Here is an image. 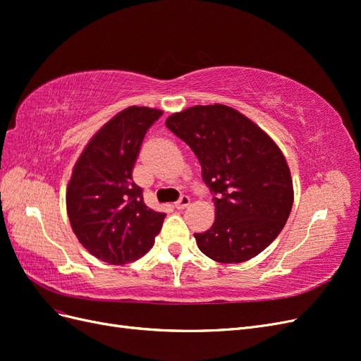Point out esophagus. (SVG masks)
<instances>
[{"mask_svg":"<svg viewBox=\"0 0 361 361\" xmlns=\"http://www.w3.org/2000/svg\"><path fill=\"white\" fill-rule=\"evenodd\" d=\"M190 202H191V199L188 197V195H182V197L176 203H174V207H176V209H185V207L190 204Z\"/></svg>","mask_w":361,"mask_h":361,"instance_id":"obj_1","label":"esophagus"}]
</instances>
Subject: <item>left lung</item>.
Masks as SVG:
<instances>
[{
  "instance_id": "8db88e82",
  "label": "left lung",
  "mask_w": 361,
  "mask_h": 361,
  "mask_svg": "<svg viewBox=\"0 0 361 361\" xmlns=\"http://www.w3.org/2000/svg\"><path fill=\"white\" fill-rule=\"evenodd\" d=\"M166 126L191 147L214 194L215 221L194 233L202 253L221 264L257 256L285 227L293 203L290 171L279 146L221 104L174 113Z\"/></svg>"
}]
</instances>
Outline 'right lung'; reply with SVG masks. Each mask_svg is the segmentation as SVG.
I'll return each instance as SVG.
<instances>
[{
  "instance_id": "right-lung-1",
  "label": "right lung",
  "mask_w": 361,
  "mask_h": 361,
  "mask_svg": "<svg viewBox=\"0 0 361 361\" xmlns=\"http://www.w3.org/2000/svg\"><path fill=\"white\" fill-rule=\"evenodd\" d=\"M162 111L129 106L105 123L76 161L66 206L72 231L110 265L137 260L152 248L166 214L146 206L133 170L147 129Z\"/></svg>"
}]
</instances>
